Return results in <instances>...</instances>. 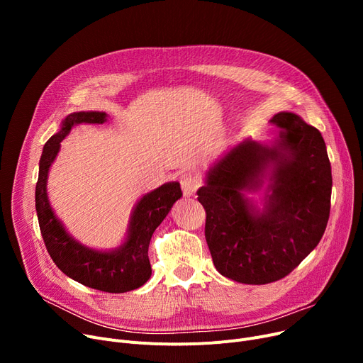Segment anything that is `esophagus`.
<instances>
[{
	"instance_id": "esophagus-1",
	"label": "esophagus",
	"mask_w": 363,
	"mask_h": 363,
	"mask_svg": "<svg viewBox=\"0 0 363 363\" xmlns=\"http://www.w3.org/2000/svg\"><path fill=\"white\" fill-rule=\"evenodd\" d=\"M179 182H181L182 193L185 197L194 196L197 189L201 186V179L196 174H193V172H186V174L181 175Z\"/></svg>"
}]
</instances>
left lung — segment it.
Returning <instances> with one entry per match:
<instances>
[{"mask_svg": "<svg viewBox=\"0 0 363 363\" xmlns=\"http://www.w3.org/2000/svg\"><path fill=\"white\" fill-rule=\"evenodd\" d=\"M271 122L278 128L272 147L244 140L197 191L215 268L242 284L287 277L318 245L330 218L331 163L320 132L294 113H278ZM271 165L272 194L257 213L242 191L257 189Z\"/></svg>", "mask_w": 363, "mask_h": 363, "instance_id": "8db88e82", "label": "left lung"}]
</instances>
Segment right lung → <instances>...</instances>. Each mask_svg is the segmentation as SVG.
Instances as JSON below:
<instances>
[{
	"instance_id": "1",
	"label": "right lung",
	"mask_w": 363,
	"mask_h": 363,
	"mask_svg": "<svg viewBox=\"0 0 363 363\" xmlns=\"http://www.w3.org/2000/svg\"><path fill=\"white\" fill-rule=\"evenodd\" d=\"M103 111L72 113L63 121L59 133L44 145L40 160V177L35 188V206L40 230L52 262L69 278L89 289L106 293H126L144 285L151 277L148 244L152 233L181 199L179 182H169L145 194L133 211L126 241L114 252H97L76 242L52 213L47 197V177L60 143L78 123H104Z\"/></svg>"
}]
</instances>
